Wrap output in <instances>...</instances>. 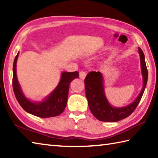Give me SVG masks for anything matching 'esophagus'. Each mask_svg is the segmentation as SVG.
<instances>
[{
	"instance_id": "34e87169",
	"label": "esophagus",
	"mask_w": 158,
	"mask_h": 158,
	"mask_svg": "<svg viewBox=\"0 0 158 158\" xmlns=\"http://www.w3.org/2000/svg\"><path fill=\"white\" fill-rule=\"evenodd\" d=\"M86 77V73L83 72V71H81V72L79 73V77L81 78V79H84Z\"/></svg>"
}]
</instances>
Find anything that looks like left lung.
I'll return each mask as SVG.
<instances>
[{
	"instance_id": "1",
	"label": "left lung",
	"mask_w": 158,
	"mask_h": 158,
	"mask_svg": "<svg viewBox=\"0 0 158 158\" xmlns=\"http://www.w3.org/2000/svg\"><path fill=\"white\" fill-rule=\"evenodd\" d=\"M138 51L140 57L143 85L137 98L128 106L121 107H115L111 106L105 94L104 79L101 73L92 71L86 76L84 83L88 106L94 116L98 120L103 122H117L126 118L131 115L140 103L147 85L148 71L144 52L140 47H138Z\"/></svg>"
}]
</instances>
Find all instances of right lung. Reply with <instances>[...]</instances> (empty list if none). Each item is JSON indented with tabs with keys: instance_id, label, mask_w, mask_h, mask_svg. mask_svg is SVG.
<instances>
[{
	"instance_id": "1",
	"label": "right lung",
	"mask_w": 158,
	"mask_h": 158,
	"mask_svg": "<svg viewBox=\"0 0 158 158\" xmlns=\"http://www.w3.org/2000/svg\"><path fill=\"white\" fill-rule=\"evenodd\" d=\"M18 55L19 52H18L14 61L12 85L15 98L20 106L27 112L40 118H49L60 115L66 106L70 83L74 79L79 77V73L77 71L72 73L63 72L57 86L44 101L32 102L24 96L18 81L16 63Z\"/></svg>"
}]
</instances>
